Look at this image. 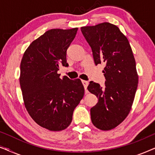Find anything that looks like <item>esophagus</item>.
Masks as SVG:
<instances>
[{
    "label": "esophagus",
    "instance_id": "34e87169",
    "mask_svg": "<svg viewBox=\"0 0 155 155\" xmlns=\"http://www.w3.org/2000/svg\"><path fill=\"white\" fill-rule=\"evenodd\" d=\"M82 84H83L85 90H87V87L88 84H89V82L87 81H85V80H82Z\"/></svg>",
    "mask_w": 155,
    "mask_h": 155
}]
</instances>
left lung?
I'll return each mask as SVG.
<instances>
[{"mask_svg": "<svg viewBox=\"0 0 155 155\" xmlns=\"http://www.w3.org/2000/svg\"><path fill=\"white\" fill-rule=\"evenodd\" d=\"M83 36L92 51L95 65L106 63L104 87L91 81L87 90L98 98L91 108L93 125L102 130H111L124 121L131 109L138 75L127 37L116 25L103 22L82 27Z\"/></svg>", "mask_w": 155, "mask_h": 155, "instance_id": "1", "label": "left lung"}]
</instances>
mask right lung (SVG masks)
Masks as SVG:
<instances>
[{
  "instance_id": "right-lung-1",
  "label": "right lung",
  "mask_w": 155,
  "mask_h": 155,
  "mask_svg": "<svg viewBox=\"0 0 155 155\" xmlns=\"http://www.w3.org/2000/svg\"><path fill=\"white\" fill-rule=\"evenodd\" d=\"M78 28L52 29L31 42L20 63V84L27 111L40 126L51 131L69 126L84 96L81 80L60 78L59 65H68L66 51Z\"/></svg>"
}]
</instances>
